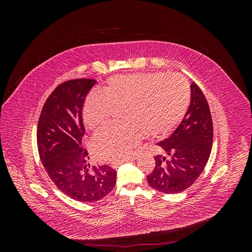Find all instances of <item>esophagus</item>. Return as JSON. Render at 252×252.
I'll list each match as a JSON object with an SVG mask.
<instances>
[{
	"mask_svg": "<svg viewBox=\"0 0 252 252\" xmlns=\"http://www.w3.org/2000/svg\"><path fill=\"white\" fill-rule=\"evenodd\" d=\"M134 158H124V159H121V161H118V162H114V163H112V167L113 168H117V167L119 166V165H121V164H123V163H125V162H128V161H132Z\"/></svg>",
	"mask_w": 252,
	"mask_h": 252,
	"instance_id": "obj_1",
	"label": "esophagus"
}]
</instances>
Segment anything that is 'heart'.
<instances>
[{
  "label": "heart",
  "mask_w": 252,
  "mask_h": 252,
  "mask_svg": "<svg viewBox=\"0 0 252 252\" xmlns=\"http://www.w3.org/2000/svg\"><path fill=\"white\" fill-rule=\"evenodd\" d=\"M190 88L180 74L130 73L110 78L103 95H90L83 109V122L90 130L107 125L114 109L122 110L120 128H107L96 134L93 147L102 161H120L131 154L143 134L159 139L168 134L184 118Z\"/></svg>",
  "instance_id": "heart-1"
}]
</instances>
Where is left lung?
I'll return each mask as SVG.
<instances>
[{
    "mask_svg": "<svg viewBox=\"0 0 252 252\" xmlns=\"http://www.w3.org/2000/svg\"><path fill=\"white\" fill-rule=\"evenodd\" d=\"M191 101L182 123L158 145L166 157L156 156V167L147 175L149 186L170 194L184 191L203 172L211 152L213 124L209 105L192 82Z\"/></svg>",
    "mask_w": 252,
    "mask_h": 252,
    "instance_id": "8db88e82",
    "label": "left lung"
}]
</instances>
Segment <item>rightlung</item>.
<instances>
[{
	"label": "right lung",
	"mask_w": 252,
	"mask_h": 252,
	"mask_svg": "<svg viewBox=\"0 0 252 252\" xmlns=\"http://www.w3.org/2000/svg\"><path fill=\"white\" fill-rule=\"evenodd\" d=\"M95 83L75 79L60 84L45 102L36 129L37 150L50 180L66 195L85 203L102 200L117 180V171L107 165L90 167L82 146V109Z\"/></svg>",
	"instance_id": "right-lung-1"
}]
</instances>
